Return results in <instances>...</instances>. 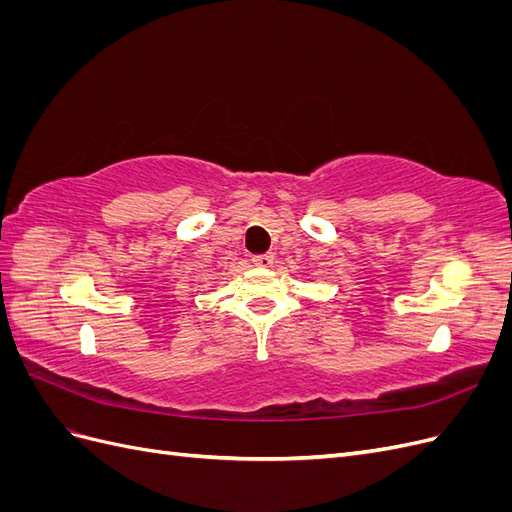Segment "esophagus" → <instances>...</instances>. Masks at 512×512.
<instances>
[{
	"mask_svg": "<svg viewBox=\"0 0 512 512\" xmlns=\"http://www.w3.org/2000/svg\"><path fill=\"white\" fill-rule=\"evenodd\" d=\"M273 254H258V256H254L252 258V262L256 267H260V269H269V267H273Z\"/></svg>",
	"mask_w": 512,
	"mask_h": 512,
	"instance_id": "obj_1",
	"label": "esophagus"
}]
</instances>
